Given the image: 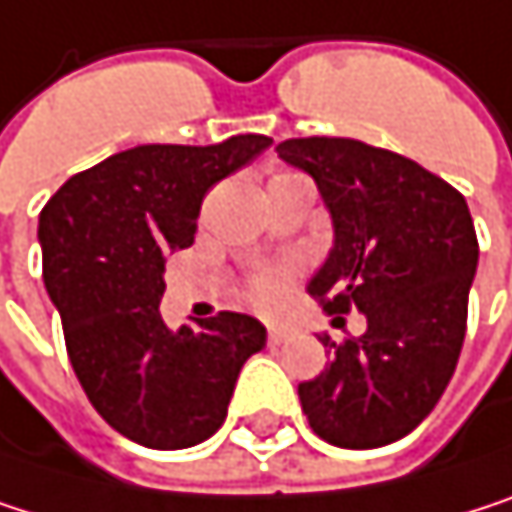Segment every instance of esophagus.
<instances>
[{
  "instance_id": "34e87169",
  "label": "esophagus",
  "mask_w": 512,
  "mask_h": 512,
  "mask_svg": "<svg viewBox=\"0 0 512 512\" xmlns=\"http://www.w3.org/2000/svg\"><path fill=\"white\" fill-rule=\"evenodd\" d=\"M288 339V333L285 330H279V327H270V345H282Z\"/></svg>"
}]
</instances>
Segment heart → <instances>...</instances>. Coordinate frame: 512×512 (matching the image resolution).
<instances>
[{"mask_svg": "<svg viewBox=\"0 0 512 512\" xmlns=\"http://www.w3.org/2000/svg\"><path fill=\"white\" fill-rule=\"evenodd\" d=\"M285 176V173H282ZM288 291H291V270H264L251 279L248 285V300L264 309V312H276L285 306L288 300Z\"/></svg>", "mask_w": 512, "mask_h": 512, "instance_id": "1", "label": "heart"}]
</instances>
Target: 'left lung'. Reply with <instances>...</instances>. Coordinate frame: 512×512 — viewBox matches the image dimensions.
I'll use <instances>...</instances> for the list:
<instances>
[{"mask_svg": "<svg viewBox=\"0 0 512 512\" xmlns=\"http://www.w3.org/2000/svg\"><path fill=\"white\" fill-rule=\"evenodd\" d=\"M276 149L318 182L333 218L309 294L330 315H366L363 336L321 339L330 363L300 384L303 414L333 447L393 444L432 414L459 363L480 258L468 203L417 161L363 140L294 137Z\"/></svg>", "mask_w": 512, "mask_h": 512, "instance_id": "left-lung-1", "label": "left lung"}]
</instances>
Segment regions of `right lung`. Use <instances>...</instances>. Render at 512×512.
Here are the masks:
<instances>
[{
    "instance_id": "right-lung-1",
    "label": "right lung",
    "mask_w": 512,
    "mask_h": 512,
    "mask_svg": "<svg viewBox=\"0 0 512 512\" xmlns=\"http://www.w3.org/2000/svg\"><path fill=\"white\" fill-rule=\"evenodd\" d=\"M273 137L212 146L146 143L74 173L41 209L44 288L92 408L128 441L185 450L227 417L242 363L267 345L261 321L218 312L164 324V258L194 242L206 191Z\"/></svg>"
}]
</instances>
